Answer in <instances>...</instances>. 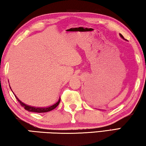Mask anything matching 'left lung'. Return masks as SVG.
I'll list each match as a JSON object with an SVG mask.
<instances>
[{
    "instance_id": "obj_1",
    "label": "left lung",
    "mask_w": 146,
    "mask_h": 146,
    "mask_svg": "<svg viewBox=\"0 0 146 146\" xmlns=\"http://www.w3.org/2000/svg\"><path fill=\"white\" fill-rule=\"evenodd\" d=\"M120 36H121V37H122V38H123V36L122 35H121V34H120Z\"/></svg>"
}]
</instances>
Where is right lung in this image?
Returning a JSON list of instances; mask_svg holds the SVG:
<instances>
[{"label": "right lung", "mask_w": 146, "mask_h": 146, "mask_svg": "<svg viewBox=\"0 0 146 146\" xmlns=\"http://www.w3.org/2000/svg\"><path fill=\"white\" fill-rule=\"evenodd\" d=\"M15 95V94H14ZM15 97L17 98V100H18V102L20 103L21 106H23V108H24L26 110L28 111H31V112H35V113H46V112H48L50 111L54 110V109L56 108L57 107L58 105L59 104V103L60 102V98H59L58 101L57 102H56L55 104H53L51 106H49V107L47 108H35V107H33V106H28L24 104L23 102H22L21 100H20L17 97V96L15 95Z\"/></svg>", "instance_id": "1"}]
</instances>
